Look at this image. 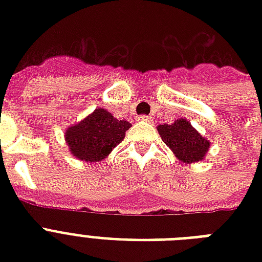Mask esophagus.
<instances>
[{
	"instance_id": "obj_1",
	"label": "esophagus",
	"mask_w": 262,
	"mask_h": 262,
	"mask_svg": "<svg viewBox=\"0 0 262 262\" xmlns=\"http://www.w3.org/2000/svg\"><path fill=\"white\" fill-rule=\"evenodd\" d=\"M137 121H140V122H151L152 118L151 117H148V115H139V117H137Z\"/></svg>"
}]
</instances>
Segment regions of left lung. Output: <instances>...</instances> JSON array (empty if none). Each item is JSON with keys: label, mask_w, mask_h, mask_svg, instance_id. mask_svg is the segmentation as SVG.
I'll return each instance as SVG.
<instances>
[{"label": "left lung", "mask_w": 262, "mask_h": 262, "mask_svg": "<svg viewBox=\"0 0 262 262\" xmlns=\"http://www.w3.org/2000/svg\"><path fill=\"white\" fill-rule=\"evenodd\" d=\"M158 132L164 144L183 163H195L203 160L209 148V141L185 118L177 119L171 125H159Z\"/></svg>", "instance_id": "obj_1"}]
</instances>
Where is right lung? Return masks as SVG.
I'll return each mask as SVG.
<instances>
[{"mask_svg": "<svg viewBox=\"0 0 262 262\" xmlns=\"http://www.w3.org/2000/svg\"><path fill=\"white\" fill-rule=\"evenodd\" d=\"M130 126V122L114 118L104 108H96L75 126L68 127L65 140L75 158L84 162H99L125 139Z\"/></svg>", "mask_w": 262, "mask_h": 262, "instance_id": "obj_1", "label": "right lung"}]
</instances>
